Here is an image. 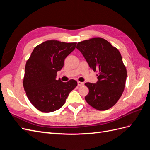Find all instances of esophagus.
<instances>
[{"mask_svg":"<svg viewBox=\"0 0 150 150\" xmlns=\"http://www.w3.org/2000/svg\"><path fill=\"white\" fill-rule=\"evenodd\" d=\"M84 84V83H83V82H79V81H78V86H83Z\"/></svg>","mask_w":150,"mask_h":150,"instance_id":"1","label":"esophagus"}]
</instances>
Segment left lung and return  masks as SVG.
Masks as SVG:
<instances>
[{"mask_svg": "<svg viewBox=\"0 0 150 150\" xmlns=\"http://www.w3.org/2000/svg\"><path fill=\"white\" fill-rule=\"evenodd\" d=\"M76 48L89 67L98 72L96 83H85L89 89L85 100L96 110H108L119 100L125 89L127 72L120 51L101 38L79 42Z\"/></svg>", "mask_w": 150, "mask_h": 150, "instance_id": "1", "label": "left lung"}]
</instances>
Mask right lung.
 <instances>
[{"instance_id": "add662e5", "label": "right lung", "mask_w": 150, "mask_h": 150, "mask_svg": "<svg viewBox=\"0 0 150 150\" xmlns=\"http://www.w3.org/2000/svg\"><path fill=\"white\" fill-rule=\"evenodd\" d=\"M76 46V42L46 40L34 49L27 61L24 88L29 100L39 111L51 112L59 110L78 85L74 79L67 83L56 80L57 71Z\"/></svg>"}]
</instances>
